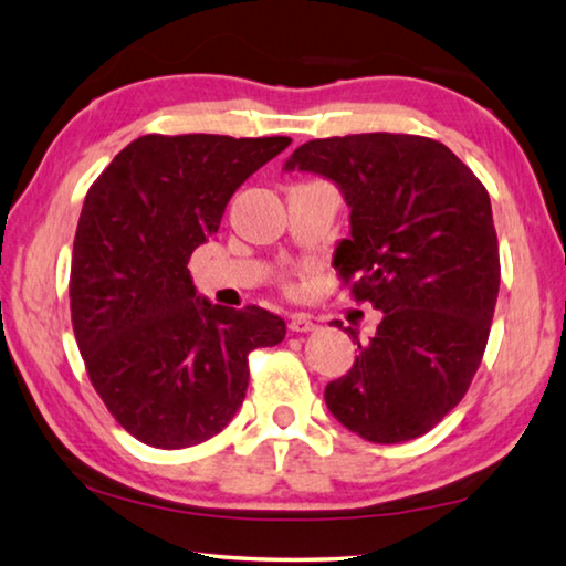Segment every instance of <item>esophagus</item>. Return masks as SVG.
I'll return each instance as SVG.
<instances>
[{"label":"esophagus","instance_id":"34e87169","mask_svg":"<svg viewBox=\"0 0 566 566\" xmlns=\"http://www.w3.org/2000/svg\"><path fill=\"white\" fill-rule=\"evenodd\" d=\"M317 329V324L312 322V317H306V314H292L290 319V332L294 334H304V332H312Z\"/></svg>","mask_w":566,"mask_h":566}]
</instances>
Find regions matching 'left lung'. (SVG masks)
<instances>
[{"instance_id":"left-lung-1","label":"left lung","mask_w":566,"mask_h":566,"mask_svg":"<svg viewBox=\"0 0 566 566\" xmlns=\"http://www.w3.org/2000/svg\"><path fill=\"white\" fill-rule=\"evenodd\" d=\"M339 187L349 239L334 270L381 312L324 401L349 432L397 444L427 434L467 395L500 294L490 195L442 142L417 134L312 139L284 161ZM342 327V322H334Z\"/></svg>"}]
</instances>
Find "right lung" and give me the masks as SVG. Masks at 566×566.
I'll list each match as a JSON object with an SVG mask.
<instances>
[{
  "mask_svg": "<svg viewBox=\"0 0 566 566\" xmlns=\"http://www.w3.org/2000/svg\"><path fill=\"white\" fill-rule=\"evenodd\" d=\"M290 137L145 134L90 187L76 224L70 306L90 379L139 442L185 449L222 432L242 407L249 352L286 324L262 306L212 304L189 256L234 191Z\"/></svg>",
  "mask_w": 566,
  "mask_h": 566,
  "instance_id": "obj_1",
  "label": "right lung"
}]
</instances>
